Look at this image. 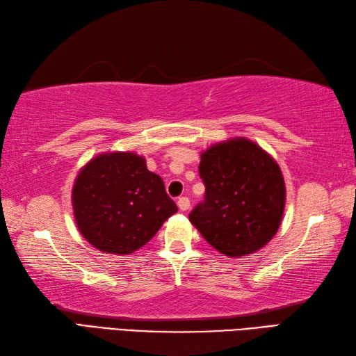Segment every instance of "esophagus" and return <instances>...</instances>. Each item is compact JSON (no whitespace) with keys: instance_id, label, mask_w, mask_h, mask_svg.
<instances>
[{"instance_id":"34e87169","label":"esophagus","mask_w":356,"mask_h":356,"mask_svg":"<svg viewBox=\"0 0 356 356\" xmlns=\"http://www.w3.org/2000/svg\"><path fill=\"white\" fill-rule=\"evenodd\" d=\"M178 207H179V210H183V211L188 210V209H191V200H188L187 196H181V198L178 200Z\"/></svg>"}]
</instances>
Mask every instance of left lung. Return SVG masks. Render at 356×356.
<instances>
[{
  "label": "left lung",
  "mask_w": 356,
  "mask_h": 356,
  "mask_svg": "<svg viewBox=\"0 0 356 356\" xmlns=\"http://www.w3.org/2000/svg\"><path fill=\"white\" fill-rule=\"evenodd\" d=\"M204 200L188 215L204 239L225 256L251 254L277 233L285 181L277 163L247 138L211 146L201 155Z\"/></svg>",
  "instance_id": "8db88e82"
}]
</instances>
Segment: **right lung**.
<instances>
[{"label":"right lung","mask_w":356,"mask_h":356,"mask_svg":"<svg viewBox=\"0 0 356 356\" xmlns=\"http://www.w3.org/2000/svg\"><path fill=\"white\" fill-rule=\"evenodd\" d=\"M77 228L100 251L131 254L154 238L177 204L143 156L102 154L77 175L73 187Z\"/></svg>","instance_id":"1"}]
</instances>
